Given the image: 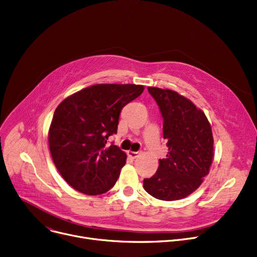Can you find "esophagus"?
Masks as SVG:
<instances>
[{
    "label": "esophagus",
    "mask_w": 257,
    "mask_h": 257,
    "mask_svg": "<svg viewBox=\"0 0 257 257\" xmlns=\"http://www.w3.org/2000/svg\"><path fill=\"white\" fill-rule=\"evenodd\" d=\"M140 152H133V151H128V156H130L131 158H136L140 156Z\"/></svg>",
    "instance_id": "1"
}]
</instances>
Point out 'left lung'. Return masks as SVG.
I'll return each instance as SVG.
<instances>
[{"instance_id": "obj_1", "label": "left lung", "mask_w": 257, "mask_h": 257, "mask_svg": "<svg viewBox=\"0 0 257 257\" xmlns=\"http://www.w3.org/2000/svg\"><path fill=\"white\" fill-rule=\"evenodd\" d=\"M163 117L168 153L159 159L156 174L144 180L145 190L157 199L172 201L190 195L210 172L214 157L212 128L204 112L172 90L149 87Z\"/></svg>"}]
</instances>
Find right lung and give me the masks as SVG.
<instances>
[{
	"mask_svg": "<svg viewBox=\"0 0 257 257\" xmlns=\"http://www.w3.org/2000/svg\"><path fill=\"white\" fill-rule=\"evenodd\" d=\"M138 84H95L63 100L48 132L51 157L75 190L98 195L115 184L127 155L107 145L116 133L119 112L144 92Z\"/></svg>",
	"mask_w": 257,
	"mask_h": 257,
	"instance_id": "right-lung-1",
	"label": "right lung"
}]
</instances>
